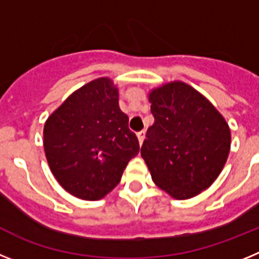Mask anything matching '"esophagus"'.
<instances>
[{"label": "esophagus", "instance_id": "esophagus-1", "mask_svg": "<svg viewBox=\"0 0 259 259\" xmlns=\"http://www.w3.org/2000/svg\"><path fill=\"white\" fill-rule=\"evenodd\" d=\"M137 139H139V143H140V145L143 144L144 139H145V132L144 131H140V132H137Z\"/></svg>", "mask_w": 259, "mask_h": 259}]
</instances>
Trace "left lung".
<instances>
[{
  "instance_id": "obj_1",
  "label": "left lung",
  "mask_w": 259,
  "mask_h": 259,
  "mask_svg": "<svg viewBox=\"0 0 259 259\" xmlns=\"http://www.w3.org/2000/svg\"><path fill=\"white\" fill-rule=\"evenodd\" d=\"M154 123L141 157L152 179L176 200L200 194L217 180L231 149L228 123L205 96L175 80L149 92Z\"/></svg>"
}]
</instances>
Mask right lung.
Here are the masks:
<instances>
[{"instance_id":"1","label":"right lung","mask_w":259,"mask_h":259,"mask_svg":"<svg viewBox=\"0 0 259 259\" xmlns=\"http://www.w3.org/2000/svg\"><path fill=\"white\" fill-rule=\"evenodd\" d=\"M44 150L57 182L75 197L97 201L115 188L140 145L113 80L89 81L50 114Z\"/></svg>"}]
</instances>
